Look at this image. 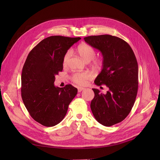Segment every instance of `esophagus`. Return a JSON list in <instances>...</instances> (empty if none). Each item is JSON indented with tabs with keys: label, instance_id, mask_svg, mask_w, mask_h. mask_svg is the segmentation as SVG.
I'll use <instances>...</instances> for the list:
<instances>
[{
	"label": "esophagus",
	"instance_id": "1",
	"mask_svg": "<svg viewBox=\"0 0 160 160\" xmlns=\"http://www.w3.org/2000/svg\"><path fill=\"white\" fill-rule=\"evenodd\" d=\"M83 89H84L83 87H78V92H82V91Z\"/></svg>",
	"mask_w": 160,
	"mask_h": 160
}]
</instances>
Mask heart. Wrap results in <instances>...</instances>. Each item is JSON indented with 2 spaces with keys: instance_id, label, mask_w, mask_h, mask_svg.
Here are the masks:
<instances>
[{
  "instance_id": "heart-1",
  "label": "heart",
  "mask_w": 160,
  "mask_h": 160,
  "mask_svg": "<svg viewBox=\"0 0 160 160\" xmlns=\"http://www.w3.org/2000/svg\"><path fill=\"white\" fill-rule=\"evenodd\" d=\"M77 52L81 58L84 60L85 62H89L92 60L96 56L95 49L91 46V45L87 43H82L79 45L77 48ZM71 56L70 51H68L64 54L62 59L63 66H66L68 61ZM93 63L95 65H98L100 63L99 60L94 59ZM92 75L89 72H83V73H74L72 77V80L78 85H84L87 82L92 78Z\"/></svg>"
}]
</instances>
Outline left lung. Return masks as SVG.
Returning a JSON list of instances; mask_svg holds the SVG:
<instances>
[{
	"mask_svg": "<svg viewBox=\"0 0 160 160\" xmlns=\"http://www.w3.org/2000/svg\"><path fill=\"white\" fill-rule=\"evenodd\" d=\"M84 40L103 56L102 69L95 84L109 88L105 94L92 88L90 108L99 123L112 126L122 122L134 104L139 83L138 61L129 44L119 37L101 35L86 37Z\"/></svg>",
	"mask_w": 160,
	"mask_h": 160,
	"instance_id": "left-lung-1",
	"label": "left lung"
}]
</instances>
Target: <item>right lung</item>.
<instances>
[{"label": "right lung", "instance_id": "1", "mask_svg": "<svg viewBox=\"0 0 160 160\" xmlns=\"http://www.w3.org/2000/svg\"><path fill=\"white\" fill-rule=\"evenodd\" d=\"M59 35L40 42L29 52L21 73V98L32 118L45 127L60 123L78 90L70 84L54 86L55 76L63 69L62 59L80 40Z\"/></svg>", "mask_w": 160, "mask_h": 160}]
</instances>
